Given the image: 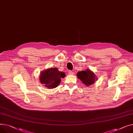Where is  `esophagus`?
I'll use <instances>...</instances> for the list:
<instances>
[{"label":"esophagus","mask_w":133,"mask_h":133,"mask_svg":"<svg viewBox=\"0 0 133 133\" xmlns=\"http://www.w3.org/2000/svg\"><path fill=\"white\" fill-rule=\"evenodd\" d=\"M69 74L70 75H73L74 74V72H72V71H69Z\"/></svg>","instance_id":"obj_1"}]
</instances>
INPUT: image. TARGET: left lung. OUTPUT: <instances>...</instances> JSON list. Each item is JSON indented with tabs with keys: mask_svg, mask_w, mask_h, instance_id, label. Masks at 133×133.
<instances>
[{
	"mask_svg": "<svg viewBox=\"0 0 133 133\" xmlns=\"http://www.w3.org/2000/svg\"><path fill=\"white\" fill-rule=\"evenodd\" d=\"M77 77L84 84L89 87V85L94 84L96 79V76L89 69H87L85 71H79L77 74Z\"/></svg>",
	"mask_w": 133,
	"mask_h": 133,
	"instance_id": "1",
	"label": "left lung"
}]
</instances>
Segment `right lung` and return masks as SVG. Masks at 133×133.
<instances>
[{
	"label": "right lung",
	"mask_w": 133,
	"mask_h": 133,
	"mask_svg": "<svg viewBox=\"0 0 133 133\" xmlns=\"http://www.w3.org/2000/svg\"><path fill=\"white\" fill-rule=\"evenodd\" d=\"M64 72L59 71L57 68H51L41 72L40 76V81L45 88L54 89L61 83V79L64 78Z\"/></svg>",
	"instance_id": "right-lung-1"
}]
</instances>
